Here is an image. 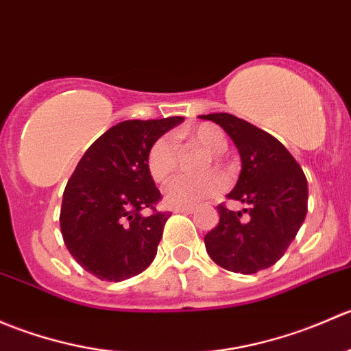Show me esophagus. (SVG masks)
<instances>
[{
  "mask_svg": "<svg viewBox=\"0 0 351 351\" xmlns=\"http://www.w3.org/2000/svg\"><path fill=\"white\" fill-rule=\"evenodd\" d=\"M197 208L195 207H176L175 212L176 214H193Z\"/></svg>",
  "mask_w": 351,
  "mask_h": 351,
  "instance_id": "esophagus-1",
  "label": "esophagus"
}]
</instances>
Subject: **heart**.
<instances>
[{"label": "heart", "mask_w": 351, "mask_h": 351, "mask_svg": "<svg viewBox=\"0 0 351 351\" xmlns=\"http://www.w3.org/2000/svg\"><path fill=\"white\" fill-rule=\"evenodd\" d=\"M182 139L197 144L208 154H222L228 149V139L219 127L212 123H200L183 130ZM214 161L219 158L214 156ZM146 166L149 176L156 183L168 182L176 168V151L168 137H161L147 151ZM224 186V180L217 173L204 176H176L165 189V202L169 207H193L205 198L214 197Z\"/></svg>", "instance_id": "heart-1"}]
</instances>
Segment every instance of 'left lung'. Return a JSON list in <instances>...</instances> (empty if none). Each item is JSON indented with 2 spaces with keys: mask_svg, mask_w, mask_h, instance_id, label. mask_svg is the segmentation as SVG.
Here are the masks:
<instances>
[{
  "mask_svg": "<svg viewBox=\"0 0 351 351\" xmlns=\"http://www.w3.org/2000/svg\"><path fill=\"white\" fill-rule=\"evenodd\" d=\"M241 156V173L228 198L243 202L247 219L219 205V224L204 238L208 256L234 274H256L277 263L307 214V180L284 144L231 113H208Z\"/></svg>",
  "mask_w": 351,
  "mask_h": 351,
  "instance_id": "obj_1",
  "label": "left lung"
}]
</instances>
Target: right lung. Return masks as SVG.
<instances>
[{
  "label": "right lung",
  "mask_w": 351,
  "mask_h": 351,
  "mask_svg": "<svg viewBox=\"0 0 351 351\" xmlns=\"http://www.w3.org/2000/svg\"><path fill=\"white\" fill-rule=\"evenodd\" d=\"M183 117L123 120L86 149L67 182L61 232L74 260L100 280L122 282L153 263L169 214H143L161 193L147 151Z\"/></svg>",
  "instance_id": "right-lung-1"
}]
</instances>
